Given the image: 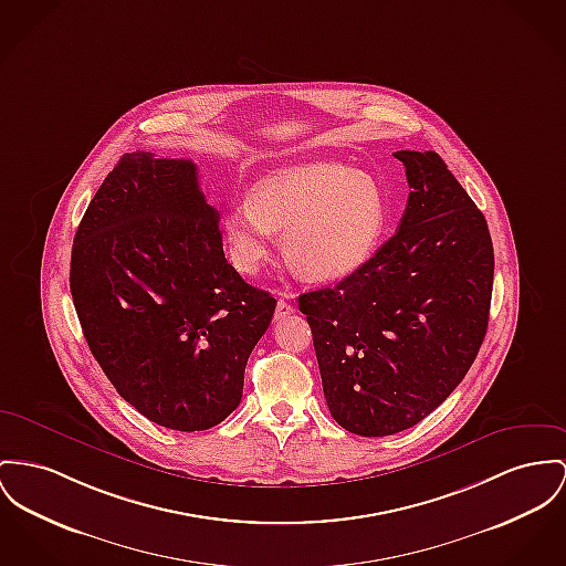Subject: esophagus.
<instances>
[{
  "label": "esophagus",
  "instance_id": "34e87169",
  "mask_svg": "<svg viewBox=\"0 0 566 566\" xmlns=\"http://www.w3.org/2000/svg\"><path fill=\"white\" fill-rule=\"evenodd\" d=\"M292 313H294V306H292L290 302H276V311H274V319H276V322H279V319H285V317H290Z\"/></svg>",
  "mask_w": 566,
  "mask_h": 566
}]
</instances>
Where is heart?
Segmentation results:
<instances>
[{
  "instance_id": "obj_1",
  "label": "heart",
  "mask_w": 566,
  "mask_h": 566,
  "mask_svg": "<svg viewBox=\"0 0 566 566\" xmlns=\"http://www.w3.org/2000/svg\"><path fill=\"white\" fill-rule=\"evenodd\" d=\"M386 201L376 180L340 163H308L262 178L223 217L229 258L255 274L283 229V253L319 281L356 272L376 251Z\"/></svg>"
}]
</instances>
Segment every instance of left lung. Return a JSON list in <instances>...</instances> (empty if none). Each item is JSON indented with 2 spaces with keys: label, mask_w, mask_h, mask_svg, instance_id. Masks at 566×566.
I'll list each match as a JSON object with an SVG mask.
<instances>
[{
  "label": "left lung",
  "mask_w": 566,
  "mask_h": 566,
  "mask_svg": "<svg viewBox=\"0 0 566 566\" xmlns=\"http://www.w3.org/2000/svg\"><path fill=\"white\" fill-rule=\"evenodd\" d=\"M410 197L399 229L335 287L298 306L343 429L384 438L431 415L472 367L490 322L483 212L436 151H395Z\"/></svg>",
  "instance_id": "8db88e82"
}]
</instances>
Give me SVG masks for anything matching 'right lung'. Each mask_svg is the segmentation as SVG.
<instances>
[{
	"instance_id": "1",
	"label": "right lung",
	"mask_w": 566,
	"mask_h": 566,
	"mask_svg": "<svg viewBox=\"0 0 566 566\" xmlns=\"http://www.w3.org/2000/svg\"><path fill=\"white\" fill-rule=\"evenodd\" d=\"M83 337L124 401L151 422L203 431L231 415L276 301L223 253L197 165L130 151L90 201L73 244Z\"/></svg>"
}]
</instances>
